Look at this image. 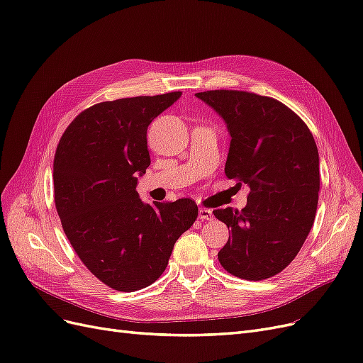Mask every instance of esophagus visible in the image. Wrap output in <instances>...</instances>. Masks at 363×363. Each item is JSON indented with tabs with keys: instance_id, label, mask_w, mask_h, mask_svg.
<instances>
[{
	"instance_id": "esophagus-1",
	"label": "esophagus",
	"mask_w": 363,
	"mask_h": 363,
	"mask_svg": "<svg viewBox=\"0 0 363 363\" xmlns=\"http://www.w3.org/2000/svg\"><path fill=\"white\" fill-rule=\"evenodd\" d=\"M199 218L200 219H212L213 218V213H212V211H208V208H200L199 211Z\"/></svg>"
}]
</instances>
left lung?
Returning <instances> with one entry per match:
<instances>
[{
    "instance_id": "1",
    "label": "left lung",
    "mask_w": 363,
    "mask_h": 363,
    "mask_svg": "<svg viewBox=\"0 0 363 363\" xmlns=\"http://www.w3.org/2000/svg\"><path fill=\"white\" fill-rule=\"evenodd\" d=\"M224 119L230 140L225 175L248 184L242 211L216 208L230 236L223 268L244 280H265L298 255L315 221L320 156L303 119L269 96L244 91L195 94Z\"/></svg>"
}]
</instances>
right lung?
<instances>
[{
  "mask_svg": "<svg viewBox=\"0 0 363 363\" xmlns=\"http://www.w3.org/2000/svg\"><path fill=\"white\" fill-rule=\"evenodd\" d=\"M182 92L121 98L86 108L65 130L54 156V203L77 256L112 289L155 283L199 207L189 199L147 204L138 174L151 159L147 128Z\"/></svg>",
  "mask_w": 363,
  "mask_h": 363,
  "instance_id": "1",
  "label": "right lung"
}]
</instances>
